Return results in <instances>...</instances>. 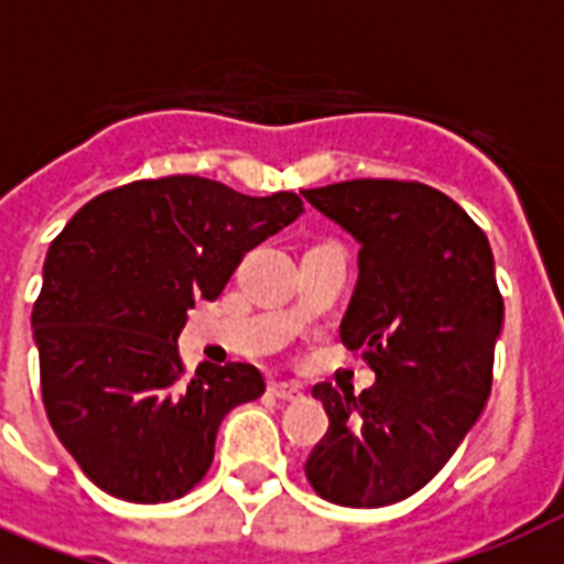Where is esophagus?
Listing matches in <instances>:
<instances>
[{
    "mask_svg": "<svg viewBox=\"0 0 564 564\" xmlns=\"http://www.w3.org/2000/svg\"><path fill=\"white\" fill-rule=\"evenodd\" d=\"M269 392H272L274 398H281V401H299L301 386L299 383H272L269 386Z\"/></svg>",
    "mask_w": 564,
    "mask_h": 564,
    "instance_id": "obj_1",
    "label": "esophagus"
}]
</instances>
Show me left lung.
Returning a JSON list of instances; mask_svg holds the SVG:
<instances>
[{"mask_svg":"<svg viewBox=\"0 0 564 564\" xmlns=\"http://www.w3.org/2000/svg\"><path fill=\"white\" fill-rule=\"evenodd\" d=\"M360 242L339 336L371 389L313 386L330 427L304 471L330 503L377 509L424 489L471 433L491 392L503 299L489 239L419 181L357 178L301 189Z\"/></svg>","mask_w":564,"mask_h":564,"instance_id":"obj_1","label":"left lung"}]
</instances>
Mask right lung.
Here are the masks:
<instances>
[{
	"label": "right lung",
	"instance_id": "right-lung-1",
	"mask_svg": "<svg viewBox=\"0 0 564 564\" xmlns=\"http://www.w3.org/2000/svg\"><path fill=\"white\" fill-rule=\"evenodd\" d=\"M304 213L295 193L242 195L198 175L134 181L87 202L52 239L31 310L52 430L101 491L187 495L221 419L265 392L248 362L184 371L195 299H219L254 246Z\"/></svg>",
	"mask_w": 564,
	"mask_h": 564
}]
</instances>
